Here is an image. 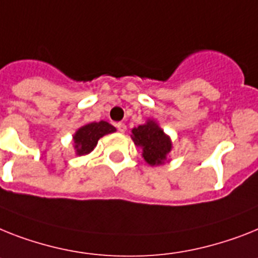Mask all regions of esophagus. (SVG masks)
Returning <instances> with one entry per match:
<instances>
[{
    "label": "esophagus",
    "instance_id": "esophagus-1",
    "mask_svg": "<svg viewBox=\"0 0 258 258\" xmlns=\"http://www.w3.org/2000/svg\"><path fill=\"white\" fill-rule=\"evenodd\" d=\"M116 126H117V129H118V132H120V133H125V132H126V125H125L124 122H118Z\"/></svg>",
    "mask_w": 258,
    "mask_h": 258
}]
</instances>
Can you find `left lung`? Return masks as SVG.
Here are the masks:
<instances>
[{
	"label": "left lung",
	"instance_id": "obj_1",
	"mask_svg": "<svg viewBox=\"0 0 258 258\" xmlns=\"http://www.w3.org/2000/svg\"><path fill=\"white\" fill-rule=\"evenodd\" d=\"M132 140L137 148L141 149L142 158L150 166L163 165L172 150L170 136L153 118H148L145 124L133 127Z\"/></svg>",
	"mask_w": 258,
	"mask_h": 258
}]
</instances>
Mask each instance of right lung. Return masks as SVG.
<instances>
[{
    "instance_id": "obj_1",
    "label": "right lung",
    "mask_w": 258,
    "mask_h": 258,
    "mask_svg": "<svg viewBox=\"0 0 258 258\" xmlns=\"http://www.w3.org/2000/svg\"><path fill=\"white\" fill-rule=\"evenodd\" d=\"M116 132V127L106 121L99 122H89L83 125L74 133V149L76 155H87L96 148V145L101 137L105 134H110Z\"/></svg>"
}]
</instances>
